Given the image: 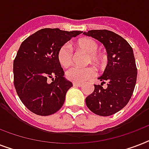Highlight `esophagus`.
Instances as JSON below:
<instances>
[{"instance_id":"obj_1","label":"esophagus","mask_w":149,"mask_h":149,"mask_svg":"<svg viewBox=\"0 0 149 149\" xmlns=\"http://www.w3.org/2000/svg\"><path fill=\"white\" fill-rule=\"evenodd\" d=\"M72 85H73V86H82V84H80V83H72Z\"/></svg>"}]
</instances>
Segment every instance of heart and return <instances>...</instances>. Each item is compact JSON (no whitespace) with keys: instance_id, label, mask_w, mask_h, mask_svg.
Returning <instances> with one entry per match:
<instances>
[{"instance_id":"obj_1","label":"heart","mask_w":149,"mask_h":149,"mask_svg":"<svg viewBox=\"0 0 149 149\" xmlns=\"http://www.w3.org/2000/svg\"><path fill=\"white\" fill-rule=\"evenodd\" d=\"M75 47L79 51L84 52L88 54L87 62L95 63L97 65H101L104 63V56L98 53V43L93 38H84L75 42ZM58 63L62 66L69 67L72 63V52L68 45H63L58 49L57 54ZM96 75V70L93 66L80 68L72 67L65 72V77L69 80L75 83H82L90 79Z\"/></svg>"}]
</instances>
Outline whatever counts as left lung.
<instances>
[{
	"mask_svg": "<svg viewBox=\"0 0 149 149\" xmlns=\"http://www.w3.org/2000/svg\"><path fill=\"white\" fill-rule=\"evenodd\" d=\"M103 43L107 52V65L94 85V91L86 98L87 107L100 116H111L120 111L129 102L137 80L136 63L129 43L118 34L104 30L84 32ZM107 83L106 88L102 84Z\"/></svg>",
	"mask_w": 149,
	"mask_h": 149,
	"instance_id": "8db88e82",
	"label": "left lung"
}]
</instances>
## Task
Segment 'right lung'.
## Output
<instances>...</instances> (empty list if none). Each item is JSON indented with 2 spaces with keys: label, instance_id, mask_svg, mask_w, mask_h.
<instances>
[{
  "label": "right lung",
  "instance_id": "1",
  "mask_svg": "<svg viewBox=\"0 0 149 149\" xmlns=\"http://www.w3.org/2000/svg\"><path fill=\"white\" fill-rule=\"evenodd\" d=\"M81 33L42 29L22 43L13 64L14 84L20 100L32 113L51 115L63 107L72 84L63 77L57 54L61 46Z\"/></svg>",
  "mask_w": 149,
  "mask_h": 149
}]
</instances>
